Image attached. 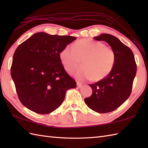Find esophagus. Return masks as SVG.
<instances>
[{
  "instance_id": "esophagus-1",
  "label": "esophagus",
  "mask_w": 148,
  "mask_h": 148,
  "mask_svg": "<svg viewBox=\"0 0 148 148\" xmlns=\"http://www.w3.org/2000/svg\"><path fill=\"white\" fill-rule=\"evenodd\" d=\"M82 85H83V83H82L80 82V81H77V86L78 88H81V86H82Z\"/></svg>"
}]
</instances>
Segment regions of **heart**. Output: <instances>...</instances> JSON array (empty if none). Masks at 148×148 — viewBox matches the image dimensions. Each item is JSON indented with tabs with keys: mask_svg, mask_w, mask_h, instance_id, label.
Wrapping results in <instances>:
<instances>
[{
	"mask_svg": "<svg viewBox=\"0 0 148 148\" xmlns=\"http://www.w3.org/2000/svg\"><path fill=\"white\" fill-rule=\"evenodd\" d=\"M60 58L66 71L79 79L99 81L111 73L116 62V53L111 47L91 39L77 40L73 46L67 45L60 52Z\"/></svg>",
	"mask_w": 148,
	"mask_h": 148,
	"instance_id": "b5f03b06",
	"label": "heart"
}]
</instances>
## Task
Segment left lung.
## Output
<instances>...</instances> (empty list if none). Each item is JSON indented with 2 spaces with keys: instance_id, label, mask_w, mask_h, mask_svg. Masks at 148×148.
I'll use <instances>...</instances> for the list:
<instances>
[{
  "instance_id": "left-lung-1",
  "label": "left lung",
  "mask_w": 148,
  "mask_h": 148,
  "mask_svg": "<svg viewBox=\"0 0 148 148\" xmlns=\"http://www.w3.org/2000/svg\"><path fill=\"white\" fill-rule=\"evenodd\" d=\"M97 40H103L109 44L116 53L114 67L108 76L89 86L93 93L84 99L89 108L99 113L114 111L130 97L137 65L132 51L117 37L108 34L95 37Z\"/></svg>"
}]
</instances>
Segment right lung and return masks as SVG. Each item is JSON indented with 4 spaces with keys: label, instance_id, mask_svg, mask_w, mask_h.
Masks as SVG:
<instances>
[{
    "label": "right lung",
    "instance_id": "1",
    "mask_svg": "<svg viewBox=\"0 0 148 148\" xmlns=\"http://www.w3.org/2000/svg\"><path fill=\"white\" fill-rule=\"evenodd\" d=\"M76 37L34 34L18 46L11 67L18 97L27 108L49 114L59 108L76 82L65 71L60 52Z\"/></svg>",
    "mask_w": 148,
    "mask_h": 148
}]
</instances>
